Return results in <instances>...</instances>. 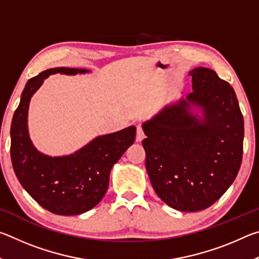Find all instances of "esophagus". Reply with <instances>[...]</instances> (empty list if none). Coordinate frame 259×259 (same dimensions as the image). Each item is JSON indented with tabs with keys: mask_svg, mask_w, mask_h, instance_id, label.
I'll list each match as a JSON object with an SVG mask.
<instances>
[{
	"mask_svg": "<svg viewBox=\"0 0 259 259\" xmlns=\"http://www.w3.org/2000/svg\"><path fill=\"white\" fill-rule=\"evenodd\" d=\"M144 137H145V134H144L143 126L138 124L137 125V135H136V140H137V142H142Z\"/></svg>",
	"mask_w": 259,
	"mask_h": 259,
	"instance_id": "34e87169",
	"label": "esophagus"
}]
</instances>
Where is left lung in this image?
I'll use <instances>...</instances> for the list:
<instances>
[{
  "instance_id": "8db88e82",
  "label": "left lung",
  "mask_w": 259,
  "mask_h": 259,
  "mask_svg": "<svg viewBox=\"0 0 259 259\" xmlns=\"http://www.w3.org/2000/svg\"><path fill=\"white\" fill-rule=\"evenodd\" d=\"M194 91L143 124L146 170L169 207L194 212L212 205L239 172L244 124L234 89L210 68L190 72ZM204 108V120L188 112Z\"/></svg>"
}]
</instances>
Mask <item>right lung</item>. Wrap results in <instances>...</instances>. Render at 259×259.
I'll return each instance as SVG.
<instances>
[{"instance_id": "1", "label": "right lung", "mask_w": 259, "mask_h": 259, "mask_svg": "<svg viewBox=\"0 0 259 259\" xmlns=\"http://www.w3.org/2000/svg\"><path fill=\"white\" fill-rule=\"evenodd\" d=\"M85 69L58 67L29 78L12 117L10 155L15 174L26 192L50 212L80 214L93 209L108 188L114 163L133 145L136 126L100 136L75 154L50 157L35 150L27 131L30 97L50 74L85 73Z\"/></svg>"}]
</instances>
